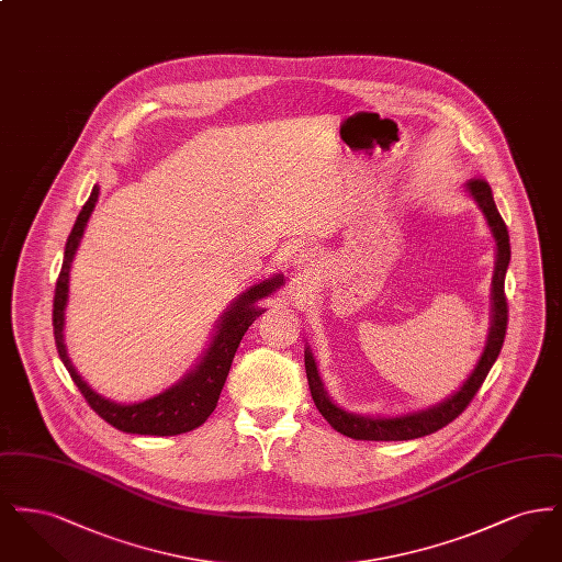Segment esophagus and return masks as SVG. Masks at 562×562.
<instances>
[{"label": "esophagus", "mask_w": 562, "mask_h": 562, "mask_svg": "<svg viewBox=\"0 0 562 562\" xmlns=\"http://www.w3.org/2000/svg\"><path fill=\"white\" fill-rule=\"evenodd\" d=\"M307 261H310L307 255H299V263H301V266H307Z\"/></svg>", "instance_id": "esophagus-1"}]
</instances>
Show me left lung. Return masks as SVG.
Instances as JSON below:
<instances>
[{
    "instance_id": "left-lung-1",
    "label": "left lung",
    "mask_w": 562,
    "mask_h": 562,
    "mask_svg": "<svg viewBox=\"0 0 562 562\" xmlns=\"http://www.w3.org/2000/svg\"><path fill=\"white\" fill-rule=\"evenodd\" d=\"M468 189L474 195V200L479 202L482 213L486 216V223L493 232V238L497 241V263H495V276H493V326H491L488 344L482 353L479 367L474 369V373L470 374V379L463 383V387L454 396L442 404H436L434 408L413 413L406 417H394V419H371V417L346 413L328 401V396L322 387L316 362H314L310 349H305V371H307V383H310L314 404L318 406L322 417L337 431H341L344 436L356 438V440H413V438H422V436H428V434L449 426L468 408V404L474 401L486 374L504 348V339H506V330H508V299H506V286H504L506 269L509 263L508 227L497 211L491 188L484 179H470Z\"/></svg>"
}]
</instances>
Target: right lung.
<instances>
[{
	"label": "right lung",
	"instance_id": "right-lung-1",
	"mask_svg": "<svg viewBox=\"0 0 562 562\" xmlns=\"http://www.w3.org/2000/svg\"><path fill=\"white\" fill-rule=\"evenodd\" d=\"M99 200V188L92 189L88 202L83 204L78 221L67 238L65 246V259L63 268L56 280L54 289L53 326L54 341L58 356L67 371L71 374L74 383L78 385L81 396L90 404V408L105 419L109 426L128 431V434H145V436H175L202 426L214 408L221 396V390L225 385V379L232 369L234 356L238 351L241 337L248 330V326L257 321L266 310L257 307L255 303L271 291H276L282 284V278H271L261 284H255L250 291L241 294L234 303V307L223 316L218 324V330L214 335L213 344L202 358V362L195 367L193 373H189L179 385L170 387L160 396L151 401L138 402V404H115L105 401L99 394H94L83 381L76 369L71 367L67 358V349L63 344V324H65V305H67V293H69V269L74 255L80 246L83 227L94 211V204Z\"/></svg>",
	"mask_w": 562,
	"mask_h": 562
}]
</instances>
